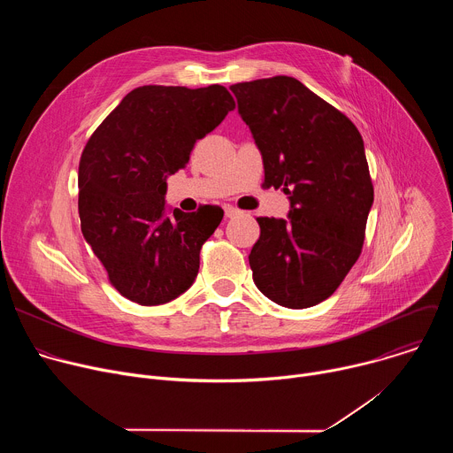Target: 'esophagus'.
I'll use <instances>...</instances> for the list:
<instances>
[{
	"label": "esophagus",
	"instance_id": "esophagus-1",
	"mask_svg": "<svg viewBox=\"0 0 453 453\" xmlns=\"http://www.w3.org/2000/svg\"><path fill=\"white\" fill-rule=\"evenodd\" d=\"M224 211H226V217H229V219H233V217L240 215V210H238V208H234V206H231V204L224 206Z\"/></svg>",
	"mask_w": 453,
	"mask_h": 453
}]
</instances>
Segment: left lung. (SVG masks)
Segmentation results:
<instances>
[{
  "label": "left lung",
  "instance_id": "8db88e82",
  "mask_svg": "<svg viewBox=\"0 0 453 453\" xmlns=\"http://www.w3.org/2000/svg\"><path fill=\"white\" fill-rule=\"evenodd\" d=\"M238 112L262 152L267 188L290 220L257 217L249 265L256 287L287 308L328 299L357 264L374 188L355 123L294 77L233 84Z\"/></svg>",
  "mask_w": 453,
  "mask_h": 453
}]
</instances>
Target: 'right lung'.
I'll return each instance as SVG.
<instances>
[{
    "mask_svg": "<svg viewBox=\"0 0 453 453\" xmlns=\"http://www.w3.org/2000/svg\"><path fill=\"white\" fill-rule=\"evenodd\" d=\"M233 109L219 84L142 86L88 140L79 163L81 227L123 297L163 304L196 280L201 249L224 210L204 204L165 215L166 175L184 168L196 143Z\"/></svg>",
    "mask_w": 453,
    "mask_h": 453,
    "instance_id": "1",
    "label": "right lung"
}]
</instances>
